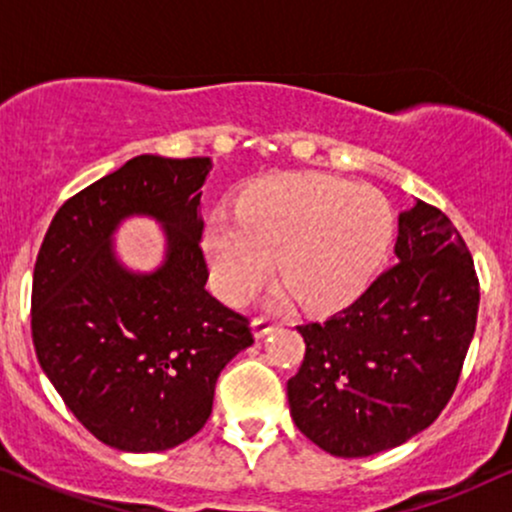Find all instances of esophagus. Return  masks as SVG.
Instances as JSON below:
<instances>
[{"instance_id": "1", "label": "esophagus", "mask_w": 512, "mask_h": 512, "mask_svg": "<svg viewBox=\"0 0 512 512\" xmlns=\"http://www.w3.org/2000/svg\"><path fill=\"white\" fill-rule=\"evenodd\" d=\"M276 327H279V325H276L274 320H269V317H255V320H252V330H255L257 339L267 337V334L274 332Z\"/></svg>"}]
</instances>
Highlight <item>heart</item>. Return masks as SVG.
Instances as JSON below:
<instances>
[{"mask_svg":"<svg viewBox=\"0 0 512 512\" xmlns=\"http://www.w3.org/2000/svg\"><path fill=\"white\" fill-rule=\"evenodd\" d=\"M236 221L211 216L204 252L216 289L240 303L276 276L305 308L358 296L383 267L395 214L380 192L330 175H289L238 204Z\"/></svg>","mask_w":512,"mask_h":512,"instance_id":"1","label":"heart"}]
</instances>
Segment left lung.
Returning <instances> with one entry per match:
<instances>
[{"mask_svg":"<svg viewBox=\"0 0 512 512\" xmlns=\"http://www.w3.org/2000/svg\"><path fill=\"white\" fill-rule=\"evenodd\" d=\"M397 262L349 308L298 325L305 356L286 385L298 431L337 457L407 443L460 380L479 313L474 260L443 211L399 214Z\"/></svg>","mask_w":512,"mask_h":512,"instance_id":"8db88e82","label":"left lung"}]
</instances>
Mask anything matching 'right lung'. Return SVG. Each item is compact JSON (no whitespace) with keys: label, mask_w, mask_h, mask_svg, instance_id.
Listing matches in <instances>:
<instances>
[{"label":"right lung","mask_w":512,"mask_h":512,"mask_svg":"<svg viewBox=\"0 0 512 512\" xmlns=\"http://www.w3.org/2000/svg\"><path fill=\"white\" fill-rule=\"evenodd\" d=\"M211 158L137 156L62 204L33 269L31 330L40 368L101 443L161 452L202 431L214 387L255 342L250 320L204 289L202 185ZM127 215L164 223L154 273L116 260Z\"/></svg>","instance_id":"add662e5"}]
</instances>
